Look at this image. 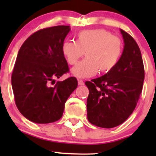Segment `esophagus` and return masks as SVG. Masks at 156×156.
<instances>
[{
	"label": "esophagus",
	"instance_id": "esophagus-1",
	"mask_svg": "<svg viewBox=\"0 0 156 156\" xmlns=\"http://www.w3.org/2000/svg\"><path fill=\"white\" fill-rule=\"evenodd\" d=\"M78 84H79V85H84V81H83L82 80H81V79H78Z\"/></svg>",
	"mask_w": 156,
	"mask_h": 156
}]
</instances>
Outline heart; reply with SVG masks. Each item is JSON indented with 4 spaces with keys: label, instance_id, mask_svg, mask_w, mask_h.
<instances>
[{
    "label": "heart",
    "instance_id": "heart-1",
    "mask_svg": "<svg viewBox=\"0 0 156 156\" xmlns=\"http://www.w3.org/2000/svg\"><path fill=\"white\" fill-rule=\"evenodd\" d=\"M123 45L119 37L105 29L83 30L77 34V41H67L62 45V53L70 65H75L85 52L87 57L72 69L77 78H89L99 70L108 72L119 63Z\"/></svg>",
    "mask_w": 156,
    "mask_h": 156
}]
</instances>
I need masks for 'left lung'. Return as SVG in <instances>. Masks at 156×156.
Wrapping results in <instances>:
<instances>
[{
  "label": "left lung",
  "instance_id": "obj_1",
  "mask_svg": "<svg viewBox=\"0 0 156 156\" xmlns=\"http://www.w3.org/2000/svg\"><path fill=\"white\" fill-rule=\"evenodd\" d=\"M124 50L119 63L104 75L86 81L89 89L87 119L92 125L112 128L132 114L142 92L144 66L134 39L122 29Z\"/></svg>",
  "mask_w": 156,
  "mask_h": 156
}]
</instances>
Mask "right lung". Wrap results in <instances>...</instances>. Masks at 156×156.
I'll return each instance as SVG.
<instances>
[{"label": "right lung", "instance_id": "1", "mask_svg": "<svg viewBox=\"0 0 156 156\" xmlns=\"http://www.w3.org/2000/svg\"><path fill=\"white\" fill-rule=\"evenodd\" d=\"M70 29L57 26L39 30L19 50L11 77L15 103L20 113L34 123L59 120L67 99L78 87L75 77L50 85L69 72L62 45Z\"/></svg>", "mask_w": 156, "mask_h": 156}]
</instances>
